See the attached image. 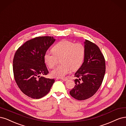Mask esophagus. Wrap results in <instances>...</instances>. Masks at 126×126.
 <instances>
[{"instance_id": "1", "label": "esophagus", "mask_w": 126, "mask_h": 126, "mask_svg": "<svg viewBox=\"0 0 126 126\" xmlns=\"http://www.w3.org/2000/svg\"><path fill=\"white\" fill-rule=\"evenodd\" d=\"M61 79L63 80V81H66V80H67V79Z\"/></svg>"}]
</instances>
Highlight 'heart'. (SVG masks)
<instances>
[{
	"label": "heart",
	"mask_w": 126,
	"mask_h": 126,
	"mask_svg": "<svg viewBox=\"0 0 126 126\" xmlns=\"http://www.w3.org/2000/svg\"><path fill=\"white\" fill-rule=\"evenodd\" d=\"M52 51H47L44 54V61L51 69L59 62L62 64L51 72L56 78H63L72 70L76 71L82 64L85 56V48L83 44L63 40L53 47Z\"/></svg>",
	"instance_id": "heart-1"
}]
</instances>
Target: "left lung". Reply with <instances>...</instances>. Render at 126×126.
Segmentation results:
<instances>
[{
	"mask_svg": "<svg viewBox=\"0 0 126 126\" xmlns=\"http://www.w3.org/2000/svg\"><path fill=\"white\" fill-rule=\"evenodd\" d=\"M84 62L75 74V85L70 94L76 99L83 100L94 95L102 84L106 65L98 47L85 40Z\"/></svg>",
	"mask_w": 126,
	"mask_h": 126,
	"instance_id": "1",
	"label": "left lung"
}]
</instances>
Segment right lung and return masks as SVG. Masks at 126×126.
<instances>
[{
  "label": "right lung",
  "mask_w": 126,
  "mask_h": 126,
  "mask_svg": "<svg viewBox=\"0 0 126 126\" xmlns=\"http://www.w3.org/2000/svg\"><path fill=\"white\" fill-rule=\"evenodd\" d=\"M55 40L53 36H38L28 40L16 51L13 60L14 78L27 96L39 99L50 92L54 79L41 75L48 73L44 56Z\"/></svg>",
  "instance_id": "obj_1"
}]
</instances>
